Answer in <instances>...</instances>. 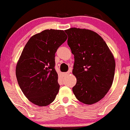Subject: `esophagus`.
Masks as SVG:
<instances>
[{"label": "esophagus", "instance_id": "obj_1", "mask_svg": "<svg viewBox=\"0 0 130 130\" xmlns=\"http://www.w3.org/2000/svg\"><path fill=\"white\" fill-rule=\"evenodd\" d=\"M69 74H70V71L66 72V73H63V76H67V75H68Z\"/></svg>", "mask_w": 130, "mask_h": 130}]
</instances>
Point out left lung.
Instances as JSON below:
<instances>
[{
	"label": "left lung",
	"mask_w": 130,
	"mask_h": 130,
	"mask_svg": "<svg viewBox=\"0 0 130 130\" xmlns=\"http://www.w3.org/2000/svg\"><path fill=\"white\" fill-rule=\"evenodd\" d=\"M65 32L74 56L73 74L77 82L73 93L82 103L95 104L112 85L116 67L113 55L104 39L93 31L71 28Z\"/></svg>",
	"instance_id": "1"
}]
</instances>
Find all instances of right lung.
<instances>
[{"instance_id": "1", "label": "right lung", "mask_w": 130, "mask_h": 130, "mask_svg": "<svg viewBox=\"0 0 130 130\" xmlns=\"http://www.w3.org/2000/svg\"><path fill=\"white\" fill-rule=\"evenodd\" d=\"M67 36L63 30L46 29L29 39L15 68L17 80L27 99L40 107L52 103L60 85L55 53Z\"/></svg>"}]
</instances>
